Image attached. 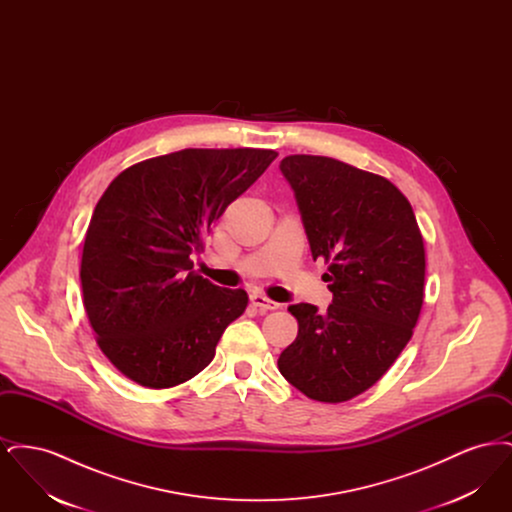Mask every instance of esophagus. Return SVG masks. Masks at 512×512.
Returning a JSON list of instances; mask_svg holds the SVG:
<instances>
[{"mask_svg": "<svg viewBox=\"0 0 512 512\" xmlns=\"http://www.w3.org/2000/svg\"><path fill=\"white\" fill-rule=\"evenodd\" d=\"M251 303H253V307H257L259 311H263V313H267V311H274V309H278L280 307V303H276V301H270L268 297L265 295H261V293H251Z\"/></svg>", "mask_w": 512, "mask_h": 512, "instance_id": "34e87169", "label": "esophagus"}]
</instances>
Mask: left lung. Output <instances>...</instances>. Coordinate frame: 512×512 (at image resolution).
Here are the masks:
<instances>
[{
    "instance_id": "8db88e82",
    "label": "left lung",
    "mask_w": 512,
    "mask_h": 512,
    "mask_svg": "<svg viewBox=\"0 0 512 512\" xmlns=\"http://www.w3.org/2000/svg\"><path fill=\"white\" fill-rule=\"evenodd\" d=\"M292 186L313 259L332 305L288 311L299 330L278 359L293 388L341 403L374 386L413 336L424 301V242L409 199L390 180L332 157L290 155Z\"/></svg>"
}]
</instances>
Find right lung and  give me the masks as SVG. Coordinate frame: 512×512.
<instances>
[{"instance_id":"add662e5","label":"right lung","mask_w":512,"mask_h":512,"mask_svg":"<svg viewBox=\"0 0 512 512\" xmlns=\"http://www.w3.org/2000/svg\"><path fill=\"white\" fill-rule=\"evenodd\" d=\"M272 149H182L122 171L90 220L80 282L99 349L144 388H172L215 357L247 293L194 272L226 207L267 171Z\"/></svg>"}]
</instances>
